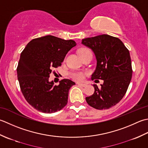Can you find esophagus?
<instances>
[{"label":"esophagus","mask_w":148,"mask_h":148,"mask_svg":"<svg viewBox=\"0 0 148 148\" xmlns=\"http://www.w3.org/2000/svg\"><path fill=\"white\" fill-rule=\"evenodd\" d=\"M77 84H78V85L80 86H82V87H86V86H87V84H83V83H77Z\"/></svg>","instance_id":"1"}]
</instances>
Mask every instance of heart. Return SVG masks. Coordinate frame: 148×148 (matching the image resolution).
I'll return each mask as SVG.
<instances>
[{
  "label": "heart",
  "instance_id": "1",
  "mask_svg": "<svg viewBox=\"0 0 148 148\" xmlns=\"http://www.w3.org/2000/svg\"><path fill=\"white\" fill-rule=\"evenodd\" d=\"M87 50H89L88 49H86V48H83V49H81L80 50L79 53L81 54L82 53L86 52V51H87ZM70 77L75 80L81 81L84 78V73L83 72H81V71H73L70 73Z\"/></svg>",
  "mask_w": 148,
  "mask_h": 148
}]
</instances>
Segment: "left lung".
I'll use <instances>...</instances> for the list:
<instances>
[{
    "mask_svg": "<svg viewBox=\"0 0 148 148\" xmlns=\"http://www.w3.org/2000/svg\"><path fill=\"white\" fill-rule=\"evenodd\" d=\"M82 44L96 57V68L91 79L103 80L99 88L93 84L95 92L86 98L87 103L98 110L112 107L125 96L132 79L129 50L119 38L107 34L82 39Z\"/></svg>",
    "mask_w": 148,
    "mask_h": 148,
    "instance_id": "obj_1",
    "label": "left lung"
}]
</instances>
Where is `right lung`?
I'll use <instances>...</instances> for the list:
<instances>
[{
	"label": "right lung",
	"instance_id": "right-lung-1",
	"mask_svg": "<svg viewBox=\"0 0 148 148\" xmlns=\"http://www.w3.org/2000/svg\"><path fill=\"white\" fill-rule=\"evenodd\" d=\"M76 45L73 40L47 35L33 39L21 53L18 80L27 101L37 110L51 114L67 104L69 90L75 83L62 79L56 86L49 77L52 69L61 66L66 54Z\"/></svg>",
	"mask_w": 148,
	"mask_h": 148
}]
</instances>
